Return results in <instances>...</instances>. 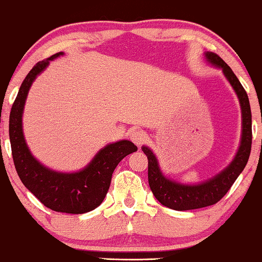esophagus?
<instances>
[{
  "instance_id": "1",
  "label": "esophagus",
  "mask_w": 262,
  "mask_h": 262,
  "mask_svg": "<svg viewBox=\"0 0 262 262\" xmlns=\"http://www.w3.org/2000/svg\"><path fill=\"white\" fill-rule=\"evenodd\" d=\"M130 138H131V141L134 142L137 146H141L143 143L145 142V139H146L145 134L143 131H141V130L132 131L131 135H130Z\"/></svg>"
}]
</instances>
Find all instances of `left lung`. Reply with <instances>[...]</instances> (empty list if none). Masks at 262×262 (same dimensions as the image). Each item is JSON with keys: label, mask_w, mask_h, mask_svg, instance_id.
<instances>
[{"label": "left lung", "mask_w": 262, "mask_h": 262, "mask_svg": "<svg viewBox=\"0 0 262 262\" xmlns=\"http://www.w3.org/2000/svg\"><path fill=\"white\" fill-rule=\"evenodd\" d=\"M204 57L207 63L222 70L237 95L242 117L241 141L231 162L214 177L198 184H182L167 178L161 170L159 160L152 150L146 145L142 146L143 152L148 156V179L152 194L162 205L177 211L202 209L220 202L245 169L252 149V112L245 88L231 68L220 56L205 52Z\"/></svg>", "instance_id": "1"}]
</instances>
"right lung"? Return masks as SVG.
<instances>
[{
    "mask_svg": "<svg viewBox=\"0 0 262 262\" xmlns=\"http://www.w3.org/2000/svg\"><path fill=\"white\" fill-rule=\"evenodd\" d=\"M63 55L58 52L38 62L24 80L10 111L9 139L15 169L25 187L49 209L80 214L96 209L103 202L118 163L128 154L137 151V146L126 139L110 143L99 150L83 169L73 173L53 170L35 159L24 136L25 103L38 75L49 67L51 60Z\"/></svg>",
    "mask_w": 262,
    "mask_h": 262,
    "instance_id": "1",
    "label": "right lung"
}]
</instances>
